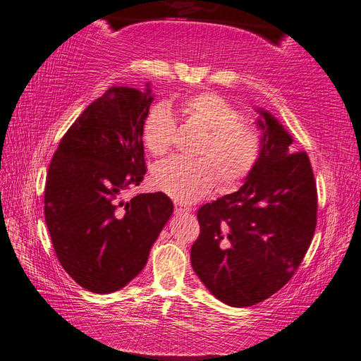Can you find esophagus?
Listing matches in <instances>:
<instances>
[{
    "mask_svg": "<svg viewBox=\"0 0 361 361\" xmlns=\"http://www.w3.org/2000/svg\"><path fill=\"white\" fill-rule=\"evenodd\" d=\"M175 212L176 214H188V212H190V208H188V206H185V204L178 203V204H175Z\"/></svg>",
    "mask_w": 361,
    "mask_h": 361,
    "instance_id": "obj_1",
    "label": "esophagus"
}]
</instances>
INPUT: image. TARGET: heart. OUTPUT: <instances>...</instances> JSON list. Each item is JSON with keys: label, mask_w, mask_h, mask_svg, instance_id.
I'll return each mask as SVG.
<instances>
[{"label": "heart", "mask_w": 361, "mask_h": 361, "mask_svg": "<svg viewBox=\"0 0 361 361\" xmlns=\"http://www.w3.org/2000/svg\"><path fill=\"white\" fill-rule=\"evenodd\" d=\"M185 116L204 130L197 149L202 158L169 157L153 167L152 180L159 190L176 202L190 203L208 194L216 185L233 189L255 169L262 150V136L240 111L216 93H198L181 104ZM175 133V118L169 106L158 104L144 122V142L155 155L169 150Z\"/></svg>", "instance_id": "b5f03b06"}]
</instances>
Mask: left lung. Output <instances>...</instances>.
<instances>
[{
    "instance_id": "left-lung-1",
    "label": "left lung",
    "mask_w": 361,
    "mask_h": 361,
    "mask_svg": "<svg viewBox=\"0 0 361 361\" xmlns=\"http://www.w3.org/2000/svg\"><path fill=\"white\" fill-rule=\"evenodd\" d=\"M262 150L243 186L203 204L190 264L211 293L250 307L281 290L307 252L317 226V183L305 152L270 111L256 109Z\"/></svg>"
}]
</instances>
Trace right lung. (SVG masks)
<instances>
[{"instance_id": "obj_1", "label": "right lung", "mask_w": 361, "mask_h": 361, "mask_svg": "<svg viewBox=\"0 0 361 361\" xmlns=\"http://www.w3.org/2000/svg\"><path fill=\"white\" fill-rule=\"evenodd\" d=\"M153 102L111 87L65 133L46 176L44 220L63 270L93 293H113L147 264L152 245L173 212L163 192L121 202L144 178V122Z\"/></svg>"}]
</instances>
